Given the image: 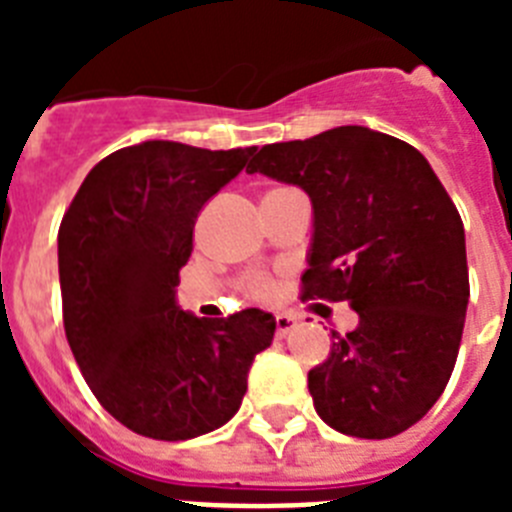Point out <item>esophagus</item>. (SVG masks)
I'll use <instances>...</instances> for the list:
<instances>
[{"instance_id":"esophagus-1","label":"esophagus","mask_w":512,"mask_h":512,"mask_svg":"<svg viewBox=\"0 0 512 512\" xmlns=\"http://www.w3.org/2000/svg\"><path fill=\"white\" fill-rule=\"evenodd\" d=\"M295 325H297L295 315H287V312H279V315H277V338L287 336L289 330L295 328Z\"/></svg>"}]
</instances>
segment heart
<instances>
[{"label": "heart", "mask_w": 512, "mask_h": 512, "mask_svg": "<svg viewBox=\"0 0 512 512\" xmlns=\"http://www.w3.org/2000/svg\"><path fill=\"white\" fill-rule=\"evenodd\" d=\"M248 292H251L253 297H266L271 292V282L266 277H253L251 282H248Z\"/></svg>", "instance_id": "obj_1"}]
</instances>
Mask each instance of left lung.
<instances>
[{
    "label": "left lung",
    "instance_id": "left-lung-1",
    "mask_svg": "<svg viewBox=\"0 0 512 512\" xmlns=\"http://www.w3.org/2000/svg\"><path fill=\"white\" fill-rule=\"evenodd\" d=\"M246 171L310 197L302 297L359 315L307 374L318 415L356 438L408 431L446 390L469 302L464 225L431 164L405 140L343 125L264 146Z\"/></svg>",
    "mask_w": 512,
    "mask_h": 512
}]
</instances>
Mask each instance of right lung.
Wrapping results in <instances>:
<instances>
[{"mask_svg": "<svg viewBox=\"0 0 512 512\" xmlns=\"http://www.w3.org/2000/svg\"><path fill=\"white\" fill-rule=\"evenodd\" d=\"M256 146L207 151L146 140L102 158L58 230L63 328L102 408L158 441L228 423L277 320L248 307L197 318L176 305L197 215Z\"/></svg>", "mask_w": 512, "mask_h": 512, "instance_id": "1", "label": "right lung"}]
</instances>
